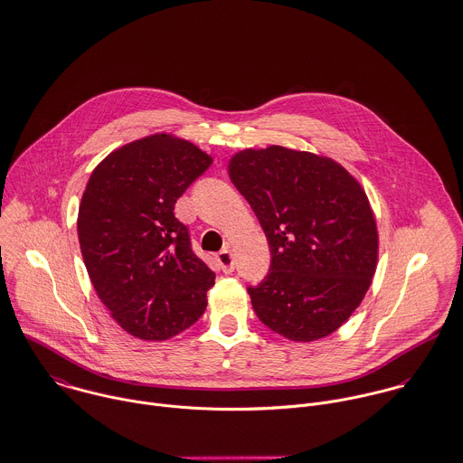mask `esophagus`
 <instances>
[{"mask_svg": "<svg viewBox=\"0 0 463 463\" xmlns=\"http://www.w3.org/2000/svg\"><path fill=\"white\" fill-rule=\"evenodd\" d=\"M217 262H219V266H221V269H222L224 273H233L235 262H233V255H232V251H230L228 248L222 250V251L217 255Z\"/></svg>", "mask_w": 463, "mask_h": 463, "instance_id": "obj_1", "label": "esophagus"}]
</instances>
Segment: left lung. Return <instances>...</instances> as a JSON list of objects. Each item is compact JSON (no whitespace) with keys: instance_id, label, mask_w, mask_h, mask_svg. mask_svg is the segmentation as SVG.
Here are the masks:
<instances>
[{"instance_id":"1","label":"left lung","mask_w":463,"mask_h":463,"mask_svg":"<svg viewBox=\"0 0 463 463\" xmlns=\"http://www.w3.org/2000/svg\"><path fill=\"white\" fill-rule=\"evenodd\" d=\"M228 172L269 246V273L248 288L255 314L293 341L332 334L364 298L377 264L361 184L332 159L280 146L239 153Z\"/></svg>"}]
</instances>
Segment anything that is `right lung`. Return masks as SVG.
<instances>
[{
	"label": "right lung",
	"mask_w": 463,
	"mask_h": 463,
	"mask_svg": "<svg viewBox=\"0 0 463 463\" xmlns=\"http://www.w3.org/2000/svg\"><path fill=\"white\" fill-rule=\"evenodd\" d=\"M210 165L194 144L156 135L111 153L88 181L82 259L102 304L140 339H168L206 308L215 273L194 253L174 204Z\"/></svg>",
	"instance_id": "1"
}]
</instances>
